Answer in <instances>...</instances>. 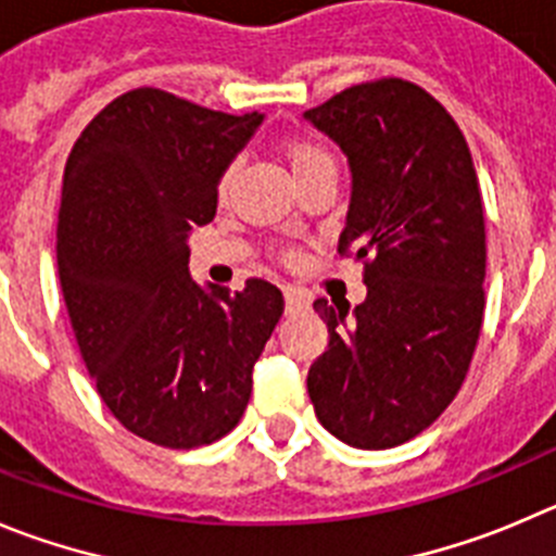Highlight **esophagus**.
Instances as JSON below:
<instances>
[{
	"label": "esophagus",
	"instance_id": "esophagus-1",
	"mask_svg": "<svg viewBox=\"0 0 556 556\" xmlns=\"http://www.w3.org/2000/svg\"><path fill=\"white\" fill-rule=\"evenodd\" d=\"M307 304H309L307 293H302V290H299V288H290V285H288V288H285V309H288L290 315L307 309Z\"/></svg>",
	"mask_w": 556,
	"mask_h": 556
}]
</instances>
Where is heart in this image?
<instances>
[{
    "instance_id": "1",
    "label": "heart",
    "mask_w": 556,
    "mask_h": 556,
    "mask_svg": "<svg viewBox=\"0 0 556 556\" xmlns=\"http://www.w3.org/2000/svg\"><path fill=\"white\" fill-rule=\"evenodd\" d=\"M288 161H290V167H293V175H299L304 173V169L315 167V164H326V161H334V159H331L329 150H326L324 144L309 142V139H293V142H288ZM232 175H236V164L222 169L219 186H216V189H219V197H225L227 191H230Z\"/></svg>"
}]
</instances>
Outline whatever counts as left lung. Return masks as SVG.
<instances>
[{
    "mask_svg": "<svg viewBox=\"0 0 556 556\" xmlns=\"http://www.w3.org/2000/svg\"><path fill=\"white\" fill-rule=\"evenodd\" d=\"M349 155L354 191L337 252L365 263L367 299L315 302L329 349L307 392L359 450L408 442L458 395L485 309V219L458 123L414 81H362L304 112Z\"/></svg>",
    "mask_w": 556,
    "mask_h": 556,
    "instance_id": "left-lung-1",
    "label": "left lung"
}]
</instances>
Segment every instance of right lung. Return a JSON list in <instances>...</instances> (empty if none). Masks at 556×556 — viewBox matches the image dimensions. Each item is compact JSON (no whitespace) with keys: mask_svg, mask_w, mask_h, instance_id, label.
<instances>
[{"mask_svg":"<svg viewBox=\"0 0 556 556\" xmlns=\"http://www.w3.org/2000/svg\"><path fill=\"white\" fill-rule=\"evenodd\" d=\"M261 121L137 87L67 155L56 266L71 326L114 419L159 447H200L236 428L282 318L266 279L205 293L189 277L186 238L214 219L222 169Z\"/></svg>","mask_w":556,"mask_h":556,"instance_id":"add662e5","label":"right lung"}]
</instances>
